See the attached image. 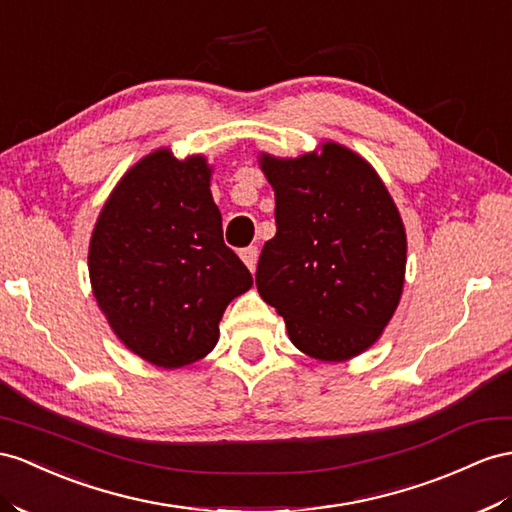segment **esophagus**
<instances>
[{"mask_svg": "<svg viewBox=\"0 0 512 512\" xmlns=\"http://www.w3.org/2000/svg\"><path fill=\"white\" fill-rule=\"evenodd\" d=\"M240 257H242L244 264L248 266V270L255 272V268H257V257H259L257 246H246V248H242V251H240Z\"/></svg>", "mask_w": 512, "mask_h": 512, "instance_id": "obj_1", "label": "esophagus"}]
</instances>
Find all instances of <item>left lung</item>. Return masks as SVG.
Here are the masks:
<instances>
[{
  "label": "left lung",
  "mask_w": 512,
  "mask_h": 512,
  "mask_svg": "<svg viewBox=\"0 0 512 512\" xmlns=\"http://www.w3.org/2000/svg\"><path fill=\"white\" fill-rule=\"evenodd\" d=\"M277 235L261 248L257 290L292 344L320 361L368 350L396 311L406 233L376 170L337 142L281 160L261 153Z\"/></svg>",
  "instance_id": "left-lung-1"
}]
</instances>
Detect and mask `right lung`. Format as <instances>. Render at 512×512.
<instances>
[{"mask_svg": "<svg viewBox=\"0 0 512 512\" xmlns=\"http://www.w3.org/2000/svg\"><path fill=\"white\" fill-rule=\"evenodd\" d=\"M203 155L157 149L103 205L88 248L97 305L116 337L157 368H183L218 342V322L253 277L222 240Z\"/></svg>", "mask_w": 512, "mask_h": 512, "instance_id": "1", "label": "right lung"}]
</instances>
